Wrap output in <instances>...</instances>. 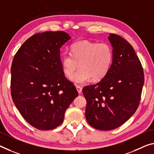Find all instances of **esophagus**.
<instances>
[{"label":"esophagus","instance_id":"obj_1","mask_svg":"<svg viewBox=\"0 0 154 154\" xmlns=\"http://www.w3.org/2000/svg\"><path fill=\"white\" fill-rule=\"evenodd\" d=\"M76 89H77V91H78V92H79V94H81L82 93V87H80V86H79V85H76Z\"/></svg>","mask_w":154,"mask_h":154}]
</instances>
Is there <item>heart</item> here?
<instances>
[{
  "mask_svg": "<svg viewBox=\"0 0 154 154\" xmlns=\"http://www.w3.org/2000/svg\"><path fill=\"white\" fill-rule=\"evenodd\" d=\"M70 55L61 57V68L68 79H71L78 67L81 68L73 76L75 84H83L91 79L98 81L104 79L109 72L113 63L112 47L106 42L81 41L70 46Z\"/></svg>",
  "mask_w": 154,
  "mask_h": 154,
  "instance_id": "1",
  "label": "heart"
}]
</instances>
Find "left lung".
Returning <instances> with one entry per match:
<instances>
[{
	"mask_svg": "<svg viewBox=\"0 0 154 154\" xmlns=\"http://www.w3.org/2000/svg\"><path fill=\"white\" fill-rule=\"evenodd\" d=\"M113 63L107 75L98 83L85 86V117L94 128L112 130L127 121L140 103L144 85L141 63L129 42L111 34Z\"/></svg>",
	"mask_w": 154,
	"mask_h": 154,
	"instance_id": "1",
	"label": "left lung"
}]
</instances>
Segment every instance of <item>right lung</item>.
<instances>
[{
    "label": "right lung",
    "mask_w": 154,
    "mask_h": 154,
    "mask_svg": "<svg viewBox=\"0 0 154 154\" xmlns=\"http://www.w3.org/2000/svg\"><path fill=\"white\" fill-rule=\"evenodd\" d=\"M70 39L63 31L38 33L21 45L13 59L12 100L26 121L38 129L59 126L79 96L61 68L60 47Z\"/></svg>",
    "instance_id": "1"
}]
</instances>
